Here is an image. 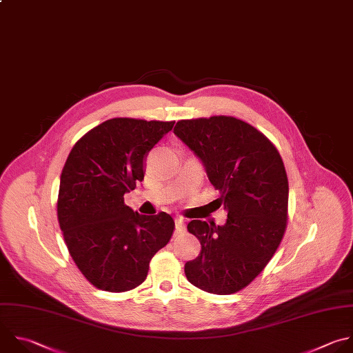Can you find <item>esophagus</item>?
I'll list each match as a JSON object with an SVG mask.
<instances>
[{
  "mask_svg": "<svg viewBox=\"0 0 353 353\" xmlns=\"http://www.w3.org/2000/svg\"><path fill=\"white\" fill-rule=\"evenodd\" d=\"M174 224H176V232L181 234L185 231V221L183 217H176L174 219Z\"/></svg>",
  "mask_w": 353,
  "mask_h": 353,
  "instance_id": "esophagus-1",
  "label": "esophagus"
}]
</instances>
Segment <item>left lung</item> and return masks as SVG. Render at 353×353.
<instances>
[{
  "label": "left lung",
  "mask_w": 353,
  "mask_h": 353,
  "mask_svg": "<svg viewBox=\"0 0 353 353\" xmlns=\"http://www.w3.org/2000/svg\"><path fill=\"white\" fill-rule=\"evenodd\" d=\"M174 134L201 159L227 210L223 225L191 220L201 254L185 263L187 280L210 294L245 288L277 251L287 225L288 179L270 140L231 116L180 121Z\"/></svg>",
  "instance_id": "8db88e82"
}]
</instances>
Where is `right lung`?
I'll return each mask as SVG.
<instances>
[{
    "label": "right lung",
    "instance_id": "obj_1",
    "mask_svg": "<svg viewBox=\"0 0 353 353\" xmlns=\"http://www.w3.org/2000/svg\"><path fill=\"white\" fill-rule=\"evenodd\" d=\"M173 125L114 117L85 133L65 162L59 227L76 266L99 290L125 292L139 287L152 256L172 237L170 214H140L125 205L123 196L144 180L148 152Z\"/></svg>",
    "mask_w": 353,
    "mask_h": 353
}]
</instances>
